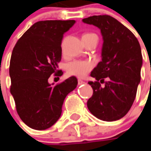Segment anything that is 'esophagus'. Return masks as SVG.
Wrapping results in <instances>:
<instances>
[{
	"label": "esophagus",
	"instance_id": "obj_1",
	"mask_svg": "<svg viewBox=\"0 0 151 151\" xmlns=\"http://www.w3.org/2000/svg\"><path fill=\"white\" fill-rule=\"evenodd\" d=\"M78 85H83V84H85V81L82 80H81V79H78Z\"/></svg>",
	"mask_w": 151,
	"mask_h": 151
}]
</instances>
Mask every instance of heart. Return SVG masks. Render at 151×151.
Returning a JSON list of instances; mask_svg holds the SVG:
<instances>
[{
  "mask_svg": "<svg viewBox=\"0 0 151 151\" xmlns=\"http://www.w3.org/2000/svg\"><path fill=\"white\" fill-rule=\"evenodd\" d=\"M96 35L94 34H84L83 37ZM93 68V64L86 60H73L66 65V71L69 75L75 76L77 78H85Z\"/></svg>",
  "mask_w": 151,
  "mask_h": 151,
  "instance_id": "b5f03b06",
  "label": "heart"
}]
</instances>
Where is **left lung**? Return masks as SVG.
<instances>
[{
  "instance_id": "obj_1",
  "label": "left lung",
  "mask_w": 151,
  "mask_h": 151,
  "mask_svg": "<svg viewBox=\"0 0 151 151\" xmlns=\"http://www.w3.org/2000/svg\"><path fill=\"white\" fill-rule=\"evenodd\" d=\"M94 25L103 36L102 61L91 73L93 95L87 102L90 112L105 122L124 117L130 110L140 82L143 64L140 45L135 35L110 15H93L82 19ZM107 78V82L104 79ZM105 83L101 86L100 83Z\"/></svg>"
}]
</instances>
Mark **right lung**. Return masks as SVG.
Wrapping results in <instances>:
<instances>
[{"mask_svg":"<svg viewBox=\"0 0 151 151\" xmlns=\"http://www.w3.org/2000/svg\"><path fill=\"white\" fill-rule=\"evenodd\" d=\"M75 20H45L35 22L13 48L9 66L10 92L22 122L31 129L45 130L62 114L66 96L76 88L78 80L70 77L60 84L48 83L61 61L63 34ZM59 73H58V72Z\"/></svg>","mask_w":151,"mask_h":151,"instance_id":"obj_1","label":"right lung"}]
</instances>
